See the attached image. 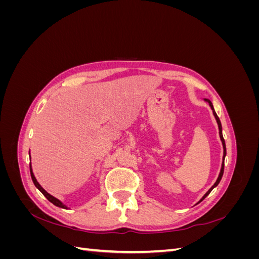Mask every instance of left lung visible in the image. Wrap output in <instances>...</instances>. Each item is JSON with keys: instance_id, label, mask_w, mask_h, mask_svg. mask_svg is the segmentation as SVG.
Here are the masks:
<instances>
[{"instance_id": "left-lung-1", "label": "left lung", "mask_w": 259, "mask_h": 259, "mask_svg": "<svg viewBox=\"0 0 259 259\" xmlns=\"http://www.w3.org/2000/svg\"><path fill=\"white\" fill-rule=\"evenodd\" d=\"M206 101H208V104H209V106H210V108L213 109V113H214V115H215V117H216V121H217V123H218V128H219V136H221V139H222V142H223V147H224V161H225V156H226V144H225V139H224V137H223V132H222V123H221V120H219V117L217 116V114H216V112H215V110H214V108H213V105H211V103L210 101L208 100V99H205ZM224 166H225V163L223 162V165H222V169H221V173H219V176H218V178H217V180H216V183L211 186V188L210 189L204 194V197L202 198V200H204L207 195L209 194V192L214 189V188L219 184V182H221V179H222V177H223V174H224ZM201 200V201H202Z\"/></svg>"}]
</instances>
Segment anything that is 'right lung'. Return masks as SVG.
Segmentation results:
<instances>
[{
  "mask_svg": "<svg viewBox=\"0 0 259 259\" xmlns=\"http://www.w3.org/2000/svg\"><path fill=\"white\" fill-rule=\"evenodd\" d=\"M30 173H31V178H32V182H33V184L35 185V187L37 188L38 190H40L43 194H44V197L48 199L50 202H52L54 205H56V206H58V207H62V208H67V206L66 205H64L62 204V203L58 200V199H56V198H54L53 195H51L50 193H48L46 192L43 188L40 186V184H38L37 182H36V179H35V177H34V175H33V173H32V169H31V165H30Z\"/></svg>",
  "mask_w": 259,
  "mask_h": 259,
  "instance_id": "add662e5",
  "label": "right lung"
}]
</instances>
